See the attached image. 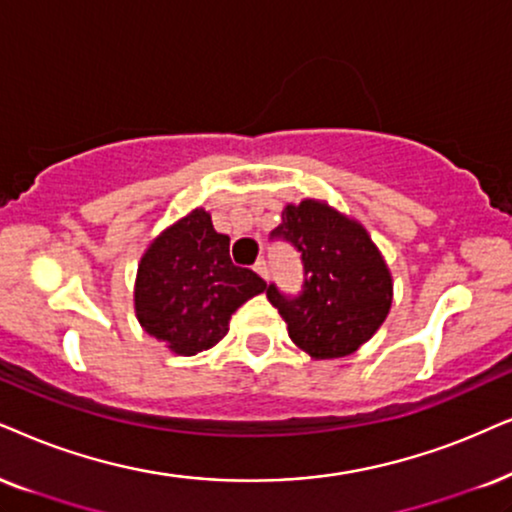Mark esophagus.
Listing matches in <instances>:
<instances>
[{
    "label": "esophagus",
    "mask_w": 512,
    "mask_h": 512,
    "mask_svg": "<svg viewBox=\"0 0 512 512\" xmlns=\"http://www.w3.org/2000/svg\"><path fill=\"white\" fill-rule=\"evenodd\" d=\"M252 269H255L257 274L264 278V281H267V278H269V267H267V262H264V260H257L255 267H252Z\"/></svg>",
    "instance_id": "1"
}]
</instances>
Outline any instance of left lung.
I'll return each mask as SVG.
<instances>
[{
  "mask_svg": "<svg viewBox=\"0 0 512 512\" xmlns=\"http://www.w3.org/2000/svg\"><path fill=\"white\" fill-rule=\"evenodd\" d=\"M271 238L302 255L300 295H283L274 283L267 288L290 340L312 359L347 357L371 340L392 307V276L364 226L307 198L283 208Z\"/></svg>",
  "mask_w": 512,
  "mask_h": 512,
  "instance_id": "left-lung-1",
  "label": "left lung"
}]
</instances>
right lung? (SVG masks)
Here are the masks:
<instances>
[{"mask_svg": "<svg viewBox=\"0 0 512 512\" xmlns=\"http://www.w3.org/2000/svg\"><path fill=\"white\" fill-rule=\"evenodd\" d=\"M267 290L252 269L229 257V236L217 234L210 212L191 210L148 245L134 283L141 328L174 354L193 357L229 333L231 314Z\"/></svg>", "mask_w": 512, "mask_h": 512, "instance_id": "obj_1", "label": "right lung"}]
</instances>
